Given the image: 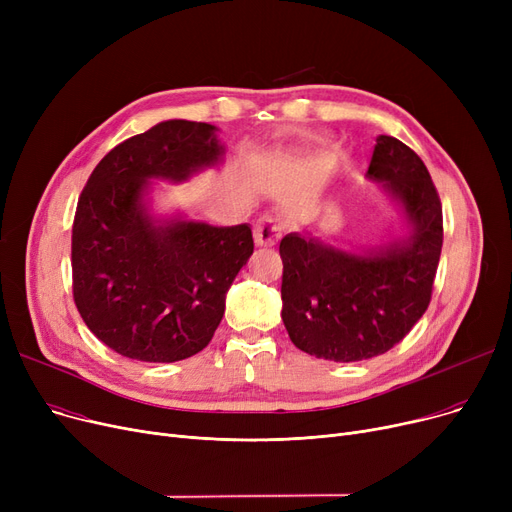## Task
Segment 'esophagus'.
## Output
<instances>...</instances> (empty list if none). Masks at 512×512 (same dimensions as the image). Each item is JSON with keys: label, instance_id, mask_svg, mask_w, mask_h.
Segmentation results:
<instances>
[{"label": "esophagus", "instance_id": "obj_1", "mask_svg": "<svg viewBox=\"0 0 512 512\" xmlns=\"http://www.w3.org/2000/svg\"><path fill=\"white\" fill-rule=\"evenodd\" d=\"M253 234H255V242L259 247H274L282 236V228L274 218H267V215H265V218H261L255 224Z\"/></svg>", "mask_w": 512, "mask_h": 512}]
</instances>
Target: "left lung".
I'll use <instances>...</instances> for the list:
<instances>
[{
	"label": "left lung",
	"mask_w": 512,
	"mask_h": 512,
	"mask_svg": "<svg viewBox=\"0 0 512 512\" xmlns=\"http://www.w3.org/2000/svg\"><path fill=\"white\" fill-rule=\"evenodd\" d=\"M367 178L400 205L407 234L365 253H348L305 234L280 242L282 319L294 346L326 361L384 355L432 301L442 253V203L421 157L380 134Z\"/></svg>",
	"instance_id": "obj_1"
}]
</instances>
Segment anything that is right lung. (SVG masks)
Instances as JSON below:
<instances>
[{
	"label": "right lung",
	"instance_id": "obj_1",
	"mask_svg": "<svg viewBox=\"0 0 512 512\" xmlns=\"http://www.w3.org/2000/svg\"><path fill=\"white\" fill-rule=\"evenodd\" d=\"M215 126L168 120L107 153L78 197L72 292L87 328L122 357L174 363L218 330L226 292L253 255L249 224L209 226L149 213V180L218 166Z\"/></svg>",
	"mask_w": 512,
	"mask_h": 512
}]
</instances>
